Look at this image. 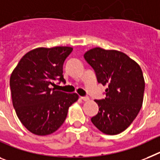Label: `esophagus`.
<instances>
[{
	"instance_id": "obj_1",
	"label": "esophagus",
	"mask_w": 160,
	"mask_h": 160,
	"mask_svg": "<svg viewBox=\"0 0 160 160\" xmlns=\"http://www.w3.org/2000/svg\"><path fill=\"white\" fill-rule=\"evenodd\" d=\"M80 98L82 99L83 101H88L89 100V98L88 96H83V97H80Z\"/></svg>"
}]
</instances>
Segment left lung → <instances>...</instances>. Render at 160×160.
<instances>
[{
  "mask_svg": "<svg viewBox=\"0 0 160 160\" xmlns=\"http://www.w3.org/2000/svg\"><path fill=\"white\" fill-rule=\"evenodd\" d=\"M84 58L98 82L107 85L105 98L95 100L99 109L91 121L103 133H120L142 108L145 81L140 66L125 53L99 47L87 51Z\"/></svg>",
  "mask_w": 160,
  "mask_h": 160,
  "instance_id": "left-lung-1",
  "label": "left lung"
}]
</instances>
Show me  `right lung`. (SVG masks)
Wrapping results in <instances>:
<instances>
[{
    "instance_id": "obj_1",
    "label": "right lung",
    "mask_w": 160,
    "mask_h": 160,
    "mask_svg": "<svg viewBox=\"0 0 160 160\" xmlns=\"http://www.w3.org/2000/svg\"><path fill=\"white\" fill-rule=\"evenodd\" d=\"M71 47L37 48L21 58L9 80L13 106L21 123L31 132L45 136L61 127L76 93L55 90V81L65 83L62 67Z\"/></svg>"
}]
</instances>
